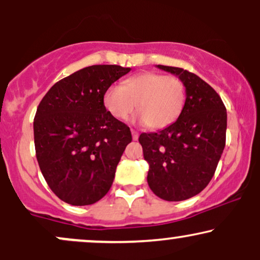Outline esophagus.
Wrapping results in <instances>:
<instances>
[{
  "label": "esophagus",
  "mask_w": 260,
  "mask_h": 260,
  "mask_svg": "<svg viewBox=\"0 0 260 260\" xmlns=\"http://www.w3.org/2000/svg\"><path fill=\"white\" fill-rule=\"evenodd\" d=\"M138 137H139L138 132H137V131L132 129V138H133V140H137V139H138Z\"/></svg>",
  "instance_id": "esophagus-1"
}]
</instances>
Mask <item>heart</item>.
<instances>
[{
  "mask_svg": "<svg viewBox=\"0 0 260 260\" xmlns=\"http://www.w3.org/2000/svg\"><path fill=\"white\" fill-rule=\"evenodd\" d=\"M186 86L180 78L143 72L107 88L104 105L118 121H126L138 109L139 122L162 129L178 120L186 105Z\"/></svg>",
  "mask_w": 260,
  "mask_h": 260,
  "instance_id": "obj_1",
  "label": "heart"
}]
</instances>
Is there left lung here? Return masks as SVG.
<instances>
[{"label":"left lung","instance_id":"left-lung-1","mask_svg":"<svg viewBox=\"0 0 260 260\" xmlns=\"http://www.w3.org/2000/svg\"><path fill=\"white\" fill-rule=\"evenodd\" d=\"M186 86V105L178 120L156 133H142L148 184L154 194L180 202L201 193L213 178L225 148L228 113L208 83L183 68L157 64Z\"/></svg>","mask_w":260,"mask_h":260}]
</instances>
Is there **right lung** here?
Returning <instances> with one entry per match:
<instances>
[{"label":"right lung","instance_id":"obj_1","mask_svg":"<svg viewBox=\"0 0 260 260\" xmlns=\"http://www.w3.org/2000/svg\"><path fill=\"white\" fill-rule=\"evenodd\" d=\"M129 71L89 66L58 80L39 104L34 118L39 166L52 192L68 204H94L112 186L132 134L110 115L104 95Z\"/></svg>","mask_w":260,"mask_h":260}]
</instances>
